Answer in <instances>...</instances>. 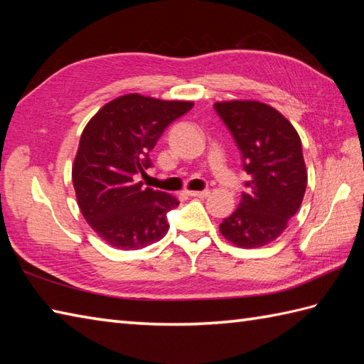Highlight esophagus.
I'll return each mask as SVG.
<instances>
[{"label":"esophagus","mask_w":364,"mask_h":364,"mask_svg":"<svg viewBox=\"0 0 364 364\" xmlns=\"http://www.w3.org/2000/svg\"><path fill=\"white\" fill-rule=\"evenodd\" d=\"M186 194L191 197H196V198H206L208 196H210V191H188Z\"/></svg>","instance_id":"1"}]
</instances>
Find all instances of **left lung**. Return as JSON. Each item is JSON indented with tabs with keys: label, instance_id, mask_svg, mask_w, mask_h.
<instances>
[{
	"label": "left lung",
	"instance_id": "8db88e82",
	"mask_svg": "<svg viewBox=\"0 0 364 364\" xmlns=\"http://www.w3.org/2000/svg\"><path fill=\"white\" fill-rule=\"evenodd\" d=\"M241 151L250 181L241 203L220 223L222 236L241 249L275 241L288 228L306 189L301 142L288 119L253 100L214 105Z\"/></svg>",
	"mask_w": 364,
	"mask_h": 364
}]
</instances>
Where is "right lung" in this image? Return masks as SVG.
<instances>
[{"instance_id": "obj_1", "label": "right lung", "mask_w": 364, "mask_h": 364, "mask_svg": "<svg viewBox=\"0 0 364 364\" xmlns=\"http://www.w3.org/2000/svg\"><path fill=\"white\" fill-rule=\"evenodd\" d=\"M192 106L128 94L84 128L72 168L76 200L92 230L115 249H144L168 231L167 213L180 202L134 178L151 167L149 153L164 129Z\"/></svg>"}]
</instances>
